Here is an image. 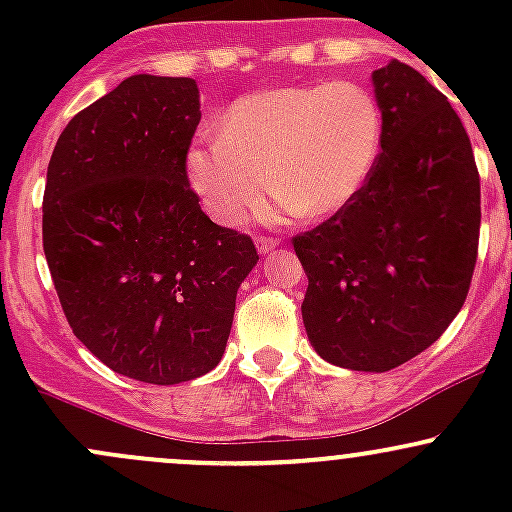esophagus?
<instances>
[{"label": "esophagus", "mask_w": 512, "mask_h": 512, "mask_svg": "<svg viewBox=\"0 0 512 512\" xmlns=\"http://www.w3.org/2000/svg\"><path fill=\"white\" fill-rule=\"evenodd\" d=\"M277 245H280V240H277V237L257 235V250H260L262 255H265V252H272V250H275Z\"/></svg>", "instance_id": "obj_1"}]
</instances>
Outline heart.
Listing matches in <instances>:
<instances>
[{
	"instance_id": "obj_1",
	"label": "heart",
	"mask_w": 512,
	"mask_h": 512,
	"mask_svg": "<svg viewBox=\"0 0 512 512\" xmlns=\"http://www.w3.org/2000/svg\"><path fill=\"white\" fill-rule=\"evenodd\" d=\"M381 143L384 113L366 86H277L237 98L220 121V136L190 148L185 173L218 223H240L270 183L280 190L275 213L324 218L359 195Z\"/></svg>"
}]
</instances>
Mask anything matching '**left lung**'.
<instances>
[{
    "mask_svg": "<svg viewBox=\"0 0 512 512\" xmlns=\"http://www.w3.org/2000/svg\"><path fill=\"white\" fill-rule=\"evenodd\" d=\"M384 113L379 160L359 195L292 237L307 272L304 329L319 356L389 371L431 347L471 289L480 178L448 98L416 69L374 71Z\"/></svg>",
    "mask_w": 512,
    "mask_h": 512,
    "instance_id": "8db88e82",
    "label": "left lung"
}]
</instances>
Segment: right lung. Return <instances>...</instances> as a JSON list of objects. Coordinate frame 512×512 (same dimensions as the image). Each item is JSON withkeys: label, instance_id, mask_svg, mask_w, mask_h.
Returning <instances> with one entry per match:
<instances>
[{"label": "right lung", "instance_id": "right-lung-1", "mask_svg": "<svg viewBox=\"0 0 512 512\" xmlns=\"http://www.w3.org/2000/svg\"><path fill=\"white\" fill-rule=\"evenodd\" d=\"M198 84L138 74L76 113L46 170L41 237L66 322L108 369L180 384L218 366L260 255L215 225L185 156Z\"/></svg>", "mask_w": 512, "mask_h": 512}]
</instances>
